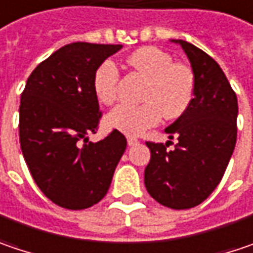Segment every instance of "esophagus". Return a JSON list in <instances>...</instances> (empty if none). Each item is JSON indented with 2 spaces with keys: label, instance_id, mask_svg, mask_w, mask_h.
<instances>
[{
  "label": "esophagus",
  "instance_id": "obj_1",
  "mask_svg": "<svg viewBox=\"0 0 253 253\" xmlns=\"http://www.w3.org/2000/svg\"><path fill=\"white\" fill-rule=\"evenodd\" d=\"M139 143V140L136 137H127V144L128 146H136Z\"/></svg>",
  "mask_w": 253,
  "mask_h": 253
}]
</instances>
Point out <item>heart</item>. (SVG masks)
Returning a JSON list of instances; mask_svg holds the SVG:
<instances>
[{"instance_id":"obj_1","label":"heart","mask_w":253,"mask_h":253,"mask_svg":"<svg viewBox=\"0 0 253 253\" xmlns=\"http://www.w3.org/2000/svg\"><path fill=\"white\" fill-rule=\"evenodd\" d=\"M128 66L146 80L141 93L143 104H119L106 116V125L137 136L156 126L162 119H177L190 107L195 96V77L190 68L173 64L168 52L156 47H143L127 58ZM120 79L119 67L112 60L103 61L93 77V88L103 104H112L117 94Z\"/></svg>"}]
</instances>
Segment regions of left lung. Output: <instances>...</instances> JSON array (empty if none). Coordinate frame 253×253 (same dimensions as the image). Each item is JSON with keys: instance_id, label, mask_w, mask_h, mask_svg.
<instances>
[{"instance_id": "obj_1", "label": "left lung", "mask_w": 253, "mask_h": 253, "mask_svg": "<svg viewBox=\"0 0 253 253\" xmlns=\"http://www.w3.org/2000/svg\"><path fill=\"white\" fill-rule=\"evenodd\" d=\"M182 47L195 77L190 107L166 127L176 137L174 150L163 143H146L150 162L144 185L150 196L170 209L201 205L223 177L236 144L238 98L212 57L183 40H170Z\"/></svg>"}]
</instances>
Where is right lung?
<instances>
[{
    "instance_id": "1",
    "label": "right lung",
    "mask_w": 253,
    "mask_h": 253,
    "mask_svg": "<svg viewBox=\"0 0 253 253\" xmlns=\"http://www.w3.org/2000/svg\"><path fill=\"white\" fill-rule=\"evenodd\" d=\"M122 47L67 44L38 64L21 94L23 156L41 192L61 208L80 211L101 201L126 150V137L117 130L88 141L101 116L94 73Z\"/></svg>"
}]
</instances>
